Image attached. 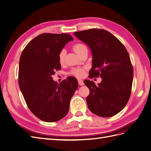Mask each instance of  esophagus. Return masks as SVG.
Masks as SVG:
<instances>
[{
  "mask_svg": "<svg viewBox=\"0 0 151 151\" xmlns=\"http://www.w3.org/2000/svg\"><path fill=\"white\" fill-rule=\"evenodd\" d=\"M78 83H79V86H83L84 84L83 81V80H81V79L78 80Z\"/></svg>",
  "mask_w": 151,
  "mask_h": 151,
  "instance_id": "34e87169",
  "label": "esophagus"
}]
</instances>
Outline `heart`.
<instances>
[{"label":"heart","mask_w":151,"mask_h":151,"mask_svg":"<svg viewBox=\"0 0 151 151\" xmlns=\"http://www.w3.org/2000/svg\"><path fill=\"white\" fill-rule=\"evenodd\" d=\"M72 49L77 55L81 57L85 53H88V48L85 45L81 43H76L72 46ZM66 56V51L62 50L58 53V62L60 65H63L65 63V59ZM85 68H75L70 71V74L77 77H83L84 75Z\"/></svg>","instance_id":"heart-1"}]
</instances>
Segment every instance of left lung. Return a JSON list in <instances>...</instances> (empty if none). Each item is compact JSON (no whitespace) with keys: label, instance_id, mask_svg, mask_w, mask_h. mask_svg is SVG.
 <instances>
[{"label":"left lung","instance_id":"left-lung-1","mask_svg":"<svg viewBox=\"0 0 151 151\" xmlns=\"http://www.w3.org/2000/svg\"><path fill=\"white\" fill-rule=\"evenodd\" d=\"M74 35L92 52L90 76L102 78L98 85L84 81L90 91L86 98L89 109L101 117L116 115L125 106L131 94L134 70L129 53L115 36L104 29L77 31Z\"/></svg>","mask_w":151,"mask_h":151}]
</instances>
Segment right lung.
<instances>
[{
	"mask_svg": "<svg viewBox=\"0 0 151 151\" xmlns=\"http://www.w3.org/2000/svg\"><path fill=\"white\" fill-rule=\"evenodd\" d=\"M72 36L66 33H43L22 51L19 65V86L29 109L47 122L60 120L67 114L78 82L69 76L60 84L54 81L55 71L61 69L58 53Z\"/></svg>",
	"mask_w": 151,
	"mask_h": 151,
	"instance_id": "add662e5",
	"label": "right lung"
}]
</instances>
